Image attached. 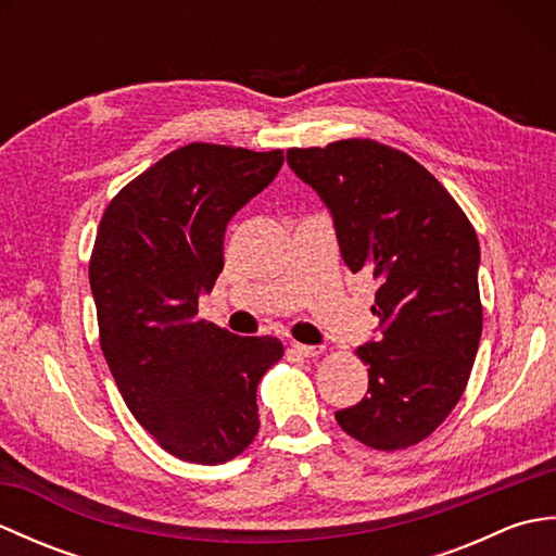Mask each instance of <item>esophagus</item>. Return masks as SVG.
<instances>
[{
	"mask_svg": "<svg viewBox=\"0 0 556 556\" xmlns=\"http://www.w3.org/2000/svg\"><path fill=\"white\" fill-rule=\"evenodd\" d=\"M293 351L299 353L301 358H315L323 353V346H311V344H293Z\"/></svg>",
	"mask_w": 556,
	"mask_h": 556,
	"instance_id": "1",
	"label": "esophagus"
}]
</instances>
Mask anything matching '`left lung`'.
<instances>
[{"mask_svg":"<svg viewBox=\"0 0 556 556\" xmlns=\"http://www.w3.org/2000/svg\"><path fill=\"white\" fill-rule=\"evenodd\" d=\"M287 162L327 205L346 267L377 281L380 337L358 346L368 396L334 418L382 452L418 444L458 404L478 353L476 229L422 164L375 140L291 148Z\"/></svg>","mask_w":556,"mask_h":556,"instance_id":"1","label":"left lung"}]
</instances>
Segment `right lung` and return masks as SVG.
I'll list each match as a JSON object with an SVG mask.
<instances>
[{"label": "right lung", "instance_id": "obj_1", "mask_svg": "<svg viewBox=\"0 0 556 556\" xmlns=\"http://www.w3.org/2000/svg\"><path fill=\"white\" fill-rule=\"evenodd\" d=\"M281 164V150L184 146L124 186L100 222L90 289L104 361L136 420L191 464H227L253 442L257 382L285 356L275 337L198 320L229 219Z\"/></svg>", "mask_w": 556, "mask_h": 556}]
</instances>
